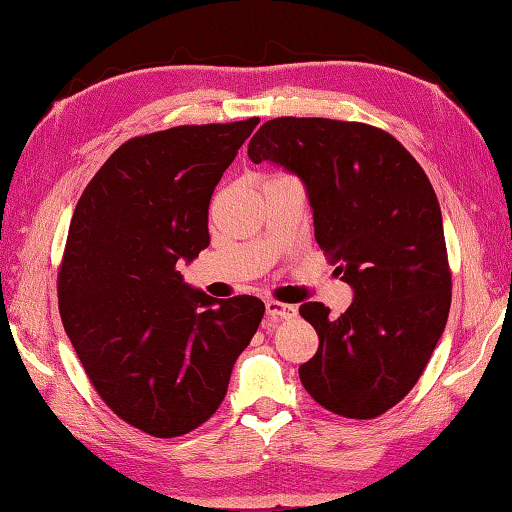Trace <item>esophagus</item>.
<instances>
[{"mask_svg": "<svg viewBox=\"0 0 512 512\" xmlns=\"http://www.w3.org/2000/svg\"><path fill=\"white\" fill-rule=\"evenodd\" d=\"M266 314L271 320L293 318V316H296V307L284 305V302H277V300H266Z\"/></svg>", "mask_w": 512, "mask_h": 512, "instance_id": "1", "label": "esophagus"}]
</instances>
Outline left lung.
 <instances>
[{
	"label": "left lung",
	"mask_w": 512,
	"mask_h": 512,
	"mask_svg": "<svg viewBox=\"0 0 512 512\" xmlns=\"http://www.w3.org/2000/svg\"><path fill=\"white\" fill-rule=\"evenodd\" d=\"M248 155L300 178L318 246L354 293L336 318L323 302L300 307L318 332L316 354L298 370L302 386L336 415L377 418L420 379L452 302L427 173L379 128L320 117L266 121Z\"/></svg>",
	"instance_id": "left-lung-1"
}]
</instances>
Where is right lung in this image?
Instances as JSON below:
<instances>
[{"label":"right lung","instance_id":"1","mask_svg":"<svg viewBox=\"0 0 512 512\" xmlns=\"http://www.w3.org/2000/svg\"><path fill=\"white\" fill-rule=\"evenodd\" d=\"M259 119L135 137L85 187L69 223L58 307L101 400L155 438L210 418L264 302L212 298L180 275L210 246L207 207Z\"/></svg>","mask_w":512,"mask_h":512}]
</instances>
